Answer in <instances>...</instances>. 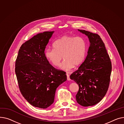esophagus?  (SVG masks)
I'll list each match as a JSON object with an SVG mask.
<instances>
[{
  "mask_svg": "<svg viewBox=\"0 0 124 124\" xmlns=\"http://www.w3.org/2000/svg\"><path fill=\"white\" fill-rule=\"evenodd\" d=\"M66 75H67V79L68 80V81H70V75H69V74H68V73H67V74H66Z\"/></svg>",
  "mask_w": 124,
  "mask_h": 124,
  "instance_id": "obj_1",
  "label": "esophagus"
}]
</instances>
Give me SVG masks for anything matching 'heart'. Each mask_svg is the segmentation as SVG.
<instances>
[{"instance_id":"b5f03b06","label":"heart","mask_w":124,"mask_h":124,"mask_svg":"<svg viewBox=\"0 0 124 124\" xmlns=\"http://www.w3.org/2000/svg\"><path fill=\"white\" fill-rule=\"evenodd\" d=\"M54 49H47L45 56L49 62L54 67H59L62 58L64 59L61 69L69 71L78 66L84 61L86 50L85 39L79 36L64 35L53 43Z\"/></svg>"}]
</instances>
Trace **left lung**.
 <instances>
[{"instance_id":"8db88e82","label":"left lung","mask_w":124,"mask_h":124,"mask_svg":"<svg viewBox=\"0 0 124 124\" xmlns=\"http://www.w3.org/2000/svg\"><path fill=\"white\" fill-rule=\"evenodd\" d=\"M78 31L88 36L90 45L85 61L70 78L79 86L76 96L77 103L84 107L92 106L99 103L108 91L112 63L100 35L85 30Z\"/></svg>"}]
</instances>
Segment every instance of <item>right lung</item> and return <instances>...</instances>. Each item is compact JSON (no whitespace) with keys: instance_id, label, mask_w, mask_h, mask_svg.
<instances>
[{"instance_id":"1","label":"right lung","mask_w":124,"mask_h":124,"mask_svg":"<svg viewBox=\"0 0 124 124\" xmlns=\"http://www.w3.org/2000/svg\"><path fill=\"white\" fill-rule=\"evenodd\" d=\"M54 31L40 33L21 45L15 72L22 95L35 107L46 108L53 104L57 88L67 80L66 72L55 69L45 50Z\"/></svg>"}]
</instances>
